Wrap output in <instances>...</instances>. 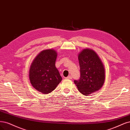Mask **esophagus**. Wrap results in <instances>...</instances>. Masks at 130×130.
<instances>
[{"label": "esophagus", "mask_w": 130, "mask_h": 130, "mask_svg": "<svg viewBox=\"0 0 130 130\" xmlns=\"http://www.w3.org/2000/svg\"><path fill=\"white\" fill-rule=\"evenodd\" d=\"M66 79H72V77H71V76H68V77H66Z\"/></svg>", "instance_id": "34e87169"}]
</instances>
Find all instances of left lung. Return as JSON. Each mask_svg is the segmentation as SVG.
I'll return each instance as SVG.
<instances>
[{
  "label": "left lung",
  "instance_id": "1",
  "mask_svg": "<svg viewBox=\"0 0 130 130\" xmlns=\"http://www.w3.org/2000/svg\"><path fill=\"white\" fill-rule=\"evenodd\" d=\"M80 77L74 81L79 91L87 95L101 89L105 80V70L99 57L93 50L85 48L78 56Z\"/></svg>",
  "mask_w": 130,
  "mask_h": 130
}]
</instances>
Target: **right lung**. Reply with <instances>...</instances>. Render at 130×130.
<instances>
[{
    "mask_svg": "<svg viewBox=\"0 0 130 130\" xmlns=\"http://www.w3.org/2000/svg\"><path fill=\"white\" fill-rule=\"evenodd\" d=\"M57 56L53 50H44L36 57L31 65L29 72L31 83L41 93L51 92L62 80L55 66Z\"/></svg>",
    "mask_w": 130,
    "mask_h": 130,
    "instance_id": "add662e5",
    "label": "right lung"
}]
</instances>
